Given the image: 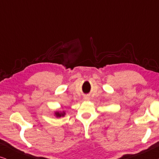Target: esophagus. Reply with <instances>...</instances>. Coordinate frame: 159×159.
Masks as SVG:
<instances>
[{
  "instance_id": "34e87169",
  "label": "esophagus",
  "mask_w": 159,
  "mask_h": 159,
  "mask_svg": "<svg viewBox=\"0 0 159 159\" xmlns=\"http://www.w3.org/2000/svg\"><path fill=\"white\" fill-rule=\"evenodd\" d=\"M84 100H86V101H88V100L90 99V98H89L88 96H84Z\"/></svg>"
}]
</instances>
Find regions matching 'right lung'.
I'll return each mask as SVG.
<instances>
[{
    "label": "right lung",
    "mask_w": 159,
    "mask_h": 159,
    "mask_svg": "<svg viewBox=\"0 0 159 159\" xmlns=\"http://www.w3.org/2000/svg\"><path fill=\"white\" fill-rule=\"evenodd\" d=\"M55 116L56 117H57V118H58V117H63L65 116V114H66V113H65V111H55Z\"/></svg>",
    "instance_id": "1"
}]
</instances>
